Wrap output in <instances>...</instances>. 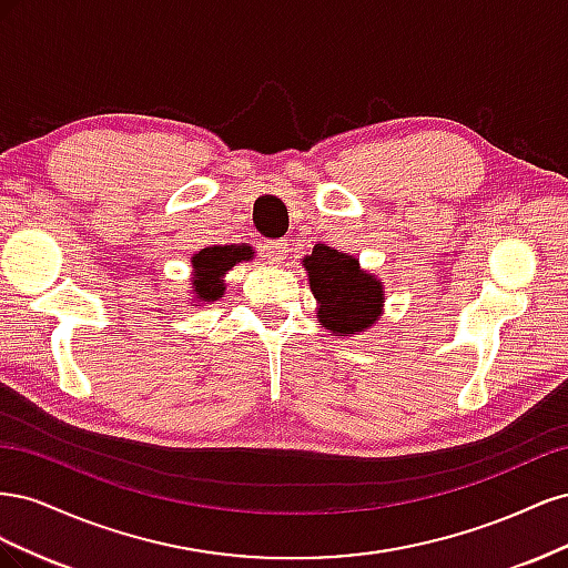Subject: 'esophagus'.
<instances>
[{
    "label": "esophagus",
    "instance_id": "34e87169",
    "mask_svg": "<svg viewBox=\"0 0 568 568\" xmlns=\"http://www.w3.org/2000/svg\"><path fill=\"white\" fill-rule=\"evenodd\" d=\"M265 255H267L270 263L282 265V263L286 261V255H288V248H286V244L282 242V239H277V242H267V244H265Z\"/></svg>",
    "mask_w": 568,
    "mask_h": 568
}]
</instances>
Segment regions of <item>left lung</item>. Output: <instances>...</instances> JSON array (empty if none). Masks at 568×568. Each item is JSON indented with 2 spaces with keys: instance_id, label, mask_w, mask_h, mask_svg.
Segmentation results:
<instances>
[{
  "instance_id": "obj_1",
  "label": "left lung",
  "mask_w": 568,
  "mask_h": 568,
  "mask_svg": "<svg viewBox=\"0 0 568 568\" xmlns=\"http://www.w3.org/2000/svg\"><path fill=\"white\" fill-rule=\"evenodd\" d=\"M303 263L311 274V288L320 301L317 315L326 329L346 336L376 322L384 303L382 282L359 270L353 255L315 246Z\"/></svg>"
}]
</instances>
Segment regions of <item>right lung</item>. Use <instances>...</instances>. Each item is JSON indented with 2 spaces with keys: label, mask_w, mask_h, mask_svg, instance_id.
I'll list each match as a JSON object with an SVG mask.
<instances>
[{
  "label": "right lung",
  "mask_w": 568,
  "mask_h": 568,
  "mask_svg": "<svg viewBox=\"0 0 568 568\" xmlns=\"http://www.w3.org/2000/svg\"><path fill=\"white\" fill-rule=\"evenodd\" d=\"M251 246H213L203 248L194 257V294L201 301H217L225 291L222 274L232 270L236 263L248 261Z\"/></svg>",
  "instance_id": "add662e5"
}]
</instances>
